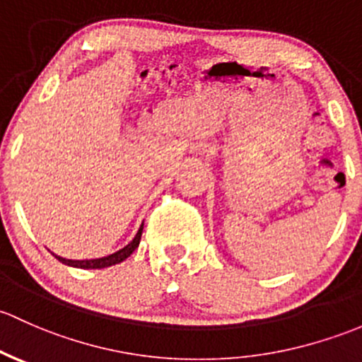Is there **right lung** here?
<instances>
[{
	"label": "right lung",
	"instance_id": "right-lung-1",
	"mask_svg": "<svg viewBox=\"0 0 362 362\" xmlns=\"http://www.w3.org/2000/svg\"><path fill=\"white\" fill-rule=\"evenodd\" d=\"M141 235H143V225H141L139 232L136 233V237L132 238V242H130V244H127L124 249L113 252V255L104 256V258H98V259H66V258H61V256H55V258H57L61 263L68 264V267L85 268V270H88V268H106V267H111V264L122 263L124 259L129 258V256L132 255L134 251H136L137 245H139Z\"/></svg>",
	"mask_w": 362,
	"mask_h": 362
}]
</instances>
